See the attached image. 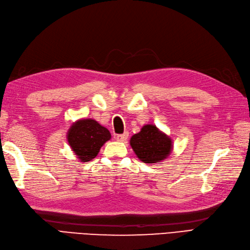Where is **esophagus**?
Returning <instances> with one entry per match:
<instances>
[{"mask_svg": "<svg viewBox=\"0 0 250 250\" xmlns=\"http://www.w3.org/2000/svg\"><path fill=\"white\" fill-rule=\"evenodd\" d=\"M127 138H128V132H124V134L116 136L115 139H116V141H119V142H125L127 140Z\"/></svg>", "mask_w": 250, "mask_h": 250, "instance_id": "obj_1", "label": "esophagus"}]
</instances>
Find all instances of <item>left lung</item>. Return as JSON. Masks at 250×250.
<instances>
[{"instance_id": "obj_1", "label": "left lung", "mask_w": 250, "mask_h": 250, "mask_svg": "<svg viewBox=\"0 0 250 250\" xmlns=\"http://www.w3.org/2000/svg\"><path fill=\"white\" fill-rule=\"evenodd\" d=\"M129 143L137 157L146 164L163 162L173 149L171 138L153 124L144 125L130 138Z\"/></svg>"}]
</instances>
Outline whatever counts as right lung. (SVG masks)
Instances as JSON below:
<instances>
[{"instance_id": "obj_1", "label": "right lung", "mask_w": 250, "mask_h": 250, "mask_svg": "<svg viewBox=\"0 0 250 250\" xmlns=\"http://www.w3.org/2000/svg\"><path fill=\"white\" fill-rule=\"evenodd\" d=\"M67 142L79 162L94 159L101 147L111 139L110 131L93 119H80L69 127Z\"/></svg>"}]
</instances>
